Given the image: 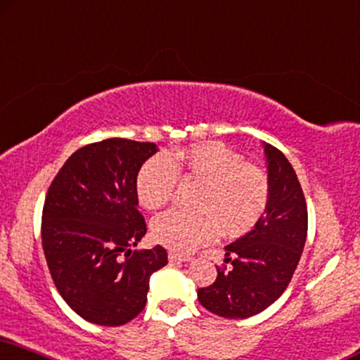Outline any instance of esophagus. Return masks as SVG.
I'll return each instance as SVG.
<instances>
[{"mask_svg":"<svg viewBox=\"0 0 360 360\" xmlns=\"http://www.w3.org/2000/svg\"><path fill=\"white\" fill-rule=\"evenodd\" d=\"M190 259H191L190 256L175 253V251H169V261H170V263H186V261H190Z\"/></svg>","mask_w":360,"mask_h":360,"instance_id":"esophagus-1","label":"esophagus"}]
</instances>
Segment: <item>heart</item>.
<instances>
[{
    "instance_id": "obj_1",
    "label": "heart",
    "mask_w": 360,
    "mask_h": 360,
    "mask_svg": "<svg viewBox=\"0 0 360 360\" xmlns=\"http://www.w3.org/2000/svg\"><path fill=\"white\" fill-rule=\"evenodd\" d=\"M202 181L195 212L170 208L152 221V235L167 248L190 253L208 243L220 228L225 236H241L258 225L269 203V180L221 143L198 146L155 155L140 167L135 190L139 202L158 208L174 197L179 172Z\"/></svg>"
}]
</instances>
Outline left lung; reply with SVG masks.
Instances as JSON below:
<instances>
[{
  "label": "left lung",
  "instance_id": "8db88e82",
  "mask_svg": "<svg viewBox=\"0 0 360 360\" xmlns=\"http://www.w3.org/2000/svg\"><path fill=\"white\" fill-rule=\"evenodd\" d=\"M271 195L253 230L228 245L213 284L198 289L205 309L226 319L258 314L284 292L307 235V207L296 172L276 147L264 143Z\"/></svg>",
  "mask_w": 360,
  "mask_h": 360
}]
</instances>
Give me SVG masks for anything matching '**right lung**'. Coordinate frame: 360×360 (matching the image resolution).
Listing matches in <instances>:
<instances>
[{
    "label": "right lung",
    "mask_w": 360,
    "mask_h": 360,
    "mask_svg": "<svg viewBox=\"0 0 360 360\" xmlns=\"http://www.w3.org/2000/svg\"><path fill=\"white\" fill-rule=\"evenodd\" d=\"M153 142L107 139L79 148L49 185L41 238L53 281L82 319L122 326L147 302L152 273L167 251H132L147 233L135 180Z\"/></svg>",
    "instance_id": "obj_1"
}]
</instances>
